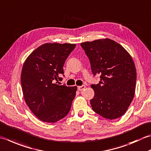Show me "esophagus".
Wrapping results in <instances>:
<instances>
[{
    "label": "esophagus",
    "instance_id": "esophagus-1",
    "mask_svg": "<svg viewBox=\"0 0 151 151\" xmlns=\"http://www.w3.org/2000/svg\"><path fill=\"white\" fill-rule=\"evenodd\" d=\"M86 86L84 85H82L81 86H78V91H82L84 89H85Z\"/></svg>",
    "mask_w": 151,
    "mask_h": 151
}]
</instances>
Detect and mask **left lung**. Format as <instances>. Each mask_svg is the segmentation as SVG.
<instances>
[{
  "instance_id": "obj_1",
  "label": "left lung",
  "mask_w": 151,
  "mask_h": 151,
  "mask_svg": "<svg viewBox=\"0 0 151 151\" xmlns=\"http://www.w3.org/2000/svg\"><path fill=\"white\" fill-rule=\"evenodd\" d=\"M89 58L93 75L100 74V81L91 84L94 97L90 104L94 112L107 119L122 116L134 97L136 69L129 53L109 38L81 44Z\"/></svg>"
}]
</instances>
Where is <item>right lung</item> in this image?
Masks as SVG:
<instances>
[{
  "label": "right lung",
  "mask_w": 151,
  "mask_h": 151,
  "mask_svg": "<svg viewBox=\"0 0 151 151\" xmlns=\"http://www.w3.org/2000/svg\"><path fill=\"white\" fill-rule=\"evenodd\" d=\"M75 46V44H44L23 63L21 75L23 97L32 113L43 122H56L71 107L77 87L58 82L63 75L65 62Z\"/></svg>",
  "instance_id": "obj_1"
}]
</instances>
